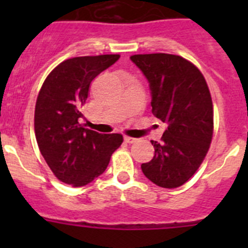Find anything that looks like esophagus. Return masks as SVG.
Wrapping results in <instances>:
<instances>
[{
	"mask_svg": "<svg viewBox=\"0 0 248 248\" xmlns=\"http://www.w3.org/2000/svg\"><path fill=\"white\" fill-rule=\"evenodd\" d=\"M124 140H125V143L128 144H133V143H137L138 139L135 138H131V137H124Z\"/></svg>",
	"mask_w": 248,
	"mask_h": 248,
	"instance_id": "obj_1",
	"label": "esophagus"
}]
</instances>
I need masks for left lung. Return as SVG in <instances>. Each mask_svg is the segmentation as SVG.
<instances>
[{
    "instance_id": "8db88e82",
    "label": "left lung",
    "mask_w": 248,
    "mask_h": 248,
    "mask_svg": "<svg viewBox=\"0 0 248 248\" xmlns=\"http://www.w3.org/2000/svg\"><path fill=\"white\" fill-rule=\"evenodd\" d=\"M130 59L149 82L151 111L166 125L161 141H151L154 157L141 170L160 187H179L196 172L211 144L209 87L198 68L180 56L135 54Z\"/></svg>"
}]
</instances>
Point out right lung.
<instances>
[{
  "instance_id": "1",
  "label": "right lung",
  "mask_w": 248,
  "mask_h": 248,
  "mask_svg": "<svg viewBox=\"0 0 248 248\" xmlns=\"http://www.w3.org/2000/svg\"><path fill=\"white\" fill-rule=\"evenodd\" d=\"M119 54L67 59L46 78L34 110V131L41 154L58 180L84 186L102 175L123 143L120 134L83 128L82 110L92 80L113 65Z\"/></svg>"
}]
</instances>
